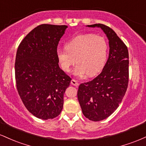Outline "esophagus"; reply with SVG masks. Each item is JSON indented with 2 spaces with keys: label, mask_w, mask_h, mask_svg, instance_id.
<instances>
[{
  "label": "esophagus",
  "mask_w": 146,
  "mask_h": 146,
  "mask_svg": "<svg viewBox=\"0 0 146 146\" xmlns=\"http://www.w3.org/2000/svg\"><path fill=\"white\" fill-rule=\"evenodd\" d=\"M71 83L72 85H73V86H79V83L76 81V80H72Z\"/></svg>",
  "instance_id": "esophagus-1"
}]
</instances>
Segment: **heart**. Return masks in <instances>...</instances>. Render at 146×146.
<instances>
[{"label":"heart","mask_w":146,"mask_h":146,"mask_svg":"<svg viewBox=\"0 0 146 146\" xmlns=\"http://www.w3.org/2000/svg\"><path fill=\"white\" fill-rule=\"evenodd\" d=\"M108 46L103 36L92 33L79 35L57 51V58L65 72H69L75 62L73 74L78 76L96 75L104 66Z\"/></svg>","instance_id":"b5f03b06"}]
</instances>
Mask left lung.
Wrapping results in <instances>:
<instances>
[{
  "instance_id": "left-lung-1",
  "label": "left lung",
  "mask_w": 146,
  "mask_h": 146,
  "mask_svg": "<svg viewBox=\"0 0 146 146\" xmlns=\"http://www.w3.org/2000/svg\"><path fill=\"white\" fill-rule=\"evenodd\" d=\"M86 27L101 28L109 43V56L101 73L91 81L81 84L78 91L84 115L98 121L113 114L124 97L128 84V51L109 27L102 24Z\"/></svg>"
}]
</instances>
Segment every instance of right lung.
Instances as JSON below:
<instances>
[{
  "label": "right lung",
  "mask_w": 146,
  "mask_h": 146,
  "mask_svg": "<svg viewBox=\"0 0 146 146\" xmlns=\"http://www.w3.org/2000/svg\"><path fill=\"white\" fill-rule=\"evenodd\" d=\"M66 25H39L18 46L15 62L16 87L22 101L35 117L46 120L58 117L64 94L71 79L60 68L57 47Z\"/></svg>",
  "instance_id": "add662e5"
}]
</instances>
